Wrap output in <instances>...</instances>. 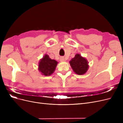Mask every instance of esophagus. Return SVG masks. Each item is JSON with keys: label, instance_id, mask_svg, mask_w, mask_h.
Here are the masks:
<instances>
[{"label": "esophagus", "instance_id": "esophagus-1", "mask_svg": "<svg viewBox=\"0 0 123 123\" xmlns=\"http://www.w3.org/2000/svg\"><path fill=\"white\" fill-rule=\"evenodd\" d=\"M60 61H61V62H64V61H65V58H64V57H61L60 58Z\"/></svg>", "mask_w": 123, "mask_h": 123}]
</instances>
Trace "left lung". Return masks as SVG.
Listing matches in <instances>:
<instances>
[{"label": "left lung", "instance_id": "1", "mask_svg": "<svg viewBox=\"0 0 123 123\" xmlns=\"http://www.w3.org/2000/svg\"><path fill=\"white\" fill-rule=\"evenodd\" d=\"M69 62L73 71L78 75L84 74L89 68L87 60L79 54H76Z\"/></svg>", "mask_w": 123, "mask_h": 123}]
</instances>
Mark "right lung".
<instances>
[{
    "instance_id": "right-lung-1",
    "label": "right lung",
    "mask_w": 123,
    "mask_h": 123,
    "mask_svg": "<svg viewBox=\"0 0 123 123\" xmlns=\"http://www.w3.org/2000/svg\"><path fill=\"white\" fill-rule=\"evenodd\" d=\"M57 63L54 59H51L49 55L45 54L39 62L38 70L43 75L49 76L54 72Z\"/></svg>"
}]
</instances>
